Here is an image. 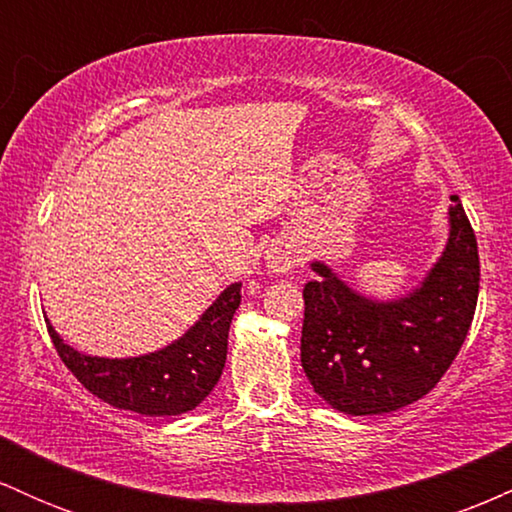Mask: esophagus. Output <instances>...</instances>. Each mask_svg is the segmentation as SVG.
Returning <instances> with one entry per match:
<instances>
[{
    "label": "esophagus",
    "mask_w": 512,
    "mask_h": 512,
    "mask_svg": "<svg viewBox=\"0 0 512 512\" xmlns=\"http://www.w3.org/2000/svg\"><path fill=\"white\" fill-rule=\"evenodd\" d=\"M264 264H267L269 272H289L296 264V245L289 238L274 240L267 248V255H264Z\"/></svg>",
    "instance_id": "1"
}]
</instances>
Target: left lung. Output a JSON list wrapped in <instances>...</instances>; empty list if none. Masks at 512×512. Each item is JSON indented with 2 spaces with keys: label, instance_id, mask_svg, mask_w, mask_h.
I'll return each instance as SVG.
<instances>
[{
  "label": "left lung",
  "instance_id": "8db88e82",
  "mask_svg": "<svg viewBox=\"0 0 512 512\" xmlns=\"http://www.w3.org/2000/svg\"><path fill=\"white\" fill-rule=\"evenodd\" d=\"M450 199L445 248L402 296H366L327 262H310L301 363L332 409L373 416L414 404L460 351L479 298V252L460 197Z\"/></svg>",
  "mask_w": 512,
  "mask_h": 512
}]
</instances>
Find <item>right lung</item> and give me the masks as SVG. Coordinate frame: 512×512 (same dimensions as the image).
<instances>
[{
	"label": "right lung",
	"instance_id": "obj_1",
	"mask_svg": "<svg viewBox=\"0 0 512 512\" xmlns=\"http://www.w3.org/2000/svg\"><path fill=\"white\" fill-rule=\"evenodd\" d=\"M240 281L226 286L182 337L142 356L105 358L76 351L48 322L57 354L81 385L117 409L144 416L192 411L219 383L228 354V330L240 305Z\"/></svg>",
	"mask_w": 512,
	"mask_h": 512
}]
</instances>
